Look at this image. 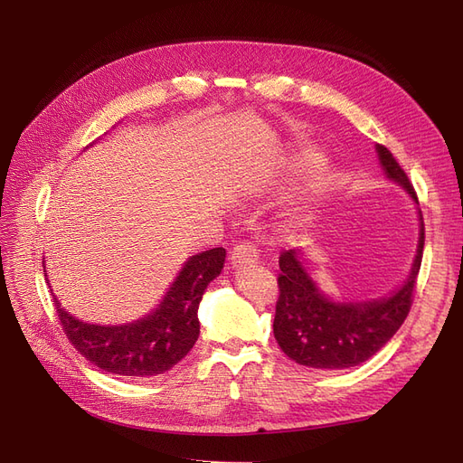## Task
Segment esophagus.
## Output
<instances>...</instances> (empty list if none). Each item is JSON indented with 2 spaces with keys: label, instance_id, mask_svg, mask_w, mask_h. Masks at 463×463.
I'll use <instances>...</instances> for the list:
<instances>
[{
  "label": "esophagus",
  "instance_id": "1",
  "mask_svg": "<svg viewBox=\"0 0 463 463\" xmlns=\"http://www.w3.org/2000/svg\"><path fill=\"white\" fill-rule=\"evenodd\" d=\"M232 266L233 269H241V266L247 264H255L259 260V253H257V247L250 245V243H241V245H235L232 249Z\"/></svg>",
  "mask_w": 463,
  "mask_h": 463
}]
</instances>
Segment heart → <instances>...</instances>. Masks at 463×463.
<instances>
[{
    "mask_svg": "<svg viewBox=\"0 0 463 463\" xmlns=\"http://www.w3.org/2000/svg\"><path fill=\"white\" fill-rule=\"evenodd\" d=\"M317 162H318L317 154L309 152V154H305V156H301V160L298 164L313 165ZM284 222H286V228L293 230V232L309 230L317 222V208H315V204L307 203V201H299V199L288 201V204L284 206Z\"/></svg>",
    "mask_w": 463,
    "mask_h": 463,
    "instance_id": "1",
    "label": "heart"
}]
</instances>
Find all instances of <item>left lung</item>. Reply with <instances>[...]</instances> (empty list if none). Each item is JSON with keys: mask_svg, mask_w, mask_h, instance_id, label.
I'll return each mask as SVG.
<instances>
[{"mask_svg": "<svg viewBox=\"0 0 463 463\" xmlns=\"http://www.w3.org/2000/svg\"><path fill=\"white\" fill-rule=\"evenodd\" d=\"M374 148L386 179L394 181L419 204L413 185L390 150L381 145ZM417 214L419 241L408 278L383 298L332 299L313 279L299 249L279 255L274 338L289 359L305 367L338 371L361 365L386 345L410 313L415 279L421 269L425 226L419 208Z\"/></svg>", "mask_w": 463, "mask_h": 463, "instance_id": "left-lung-1", "label": "left lung"}]
</instances>
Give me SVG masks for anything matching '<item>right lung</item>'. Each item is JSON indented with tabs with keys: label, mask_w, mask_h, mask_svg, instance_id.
Returning a JSON list of instances; mask_svg holds the SVG:
<instances>
[{
	"label": "right lung",
	"mask_w": 463,
	"mask_h": 463,
	"mask_svg": "<svg viewBox=\"0 0 463 463\" xmlns=\"http://www.w3.org/2000/svg\"><path fill=\"white\" fill-rule=\"evenodd\" d=\"M223 260V247L189 257L156 309L123 325H96L73 317L53 296L48 278L46 284L67 338L82 357L111 374L146 378L170 371L191 352L201 332L199 305L208 284L220 276Z\"/></svg>",
	"instance_id": "right-lung-1"
}]
</instances>
